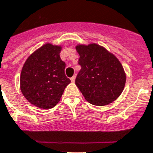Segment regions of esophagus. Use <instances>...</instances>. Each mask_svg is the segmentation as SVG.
Here are the masks:
<instances>
[{"instance_id":"esophagus-1","label":"esophagus","mask_w":153,"mask_h":153,"mask_svg":"<svg viewBox=\"0 0 153 153\" xmlns=\"http://www.w3.org/2000/svg\"><path fill=\"white\" fill-rule=\"evenodd\" d=\"M75 79H76V76H74L73 77H71V82L74 83V82H75Z\"/></svg>"}]
</instances>
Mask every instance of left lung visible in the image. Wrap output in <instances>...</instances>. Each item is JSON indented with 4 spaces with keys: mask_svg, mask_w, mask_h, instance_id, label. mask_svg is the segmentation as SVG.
I'll return each instance as SVG.
<instances>
[{
    "mask_svg": "<svg viewBox=\"0 0 153 153\" xmlns=\"http://www.w3.org/2000/svg\"><path fill=\"white\" fill-rule=\"evenodd\" d=\"M76 49L81 66L76 85L91 104L103 106L112 103L120 95L126 83V74L120 62L96 44L79 45Z\"/></svg>",
    "mask_w": 153,
    "mask_h": 153,
    "instance_id": "1",
    "label": "left lung"
}]
</instances>
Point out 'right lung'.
Segmentation results:
<instances>
[{
    "label": "right lung",
    "mask_w": 153,
    "mask_h": 153,
    "mask_svg": "<svg viewBox=\"0 0 153 153\" xmlns=\"http://www.w3.org/2000/svg\"><path fill=\"white\" fill-rule=\"evenodd\" d=\"M61 50V46L45 44L24 63L20 75L21 91L38 108H53L70 83L65 74V63L60 58Z\"/></svg>",
    "instance_id": "add662e5"
}]
</instances>
